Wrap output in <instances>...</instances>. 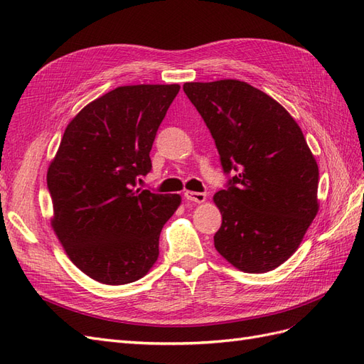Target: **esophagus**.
Returning <instances> with one entry per match:
<instances>
[{
	"label": "esophagus",
	"mask_w": 364,
	"mask_h": 364,
	"mask_svg": "<svg viewBox=\"0 0 364 364\" xmlns=\"http://www.w3.org/2000/svg\"><path fill=\"white\" fill-rule=\"evenodd\" d=\"M184 198L189 200V201H195V203H203V201H206V193H204V192L186 191L184 192Z\"/></svg>",
	"instance_id": "esophagus-1"
}]
</instances>
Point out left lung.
Instances as JSON below:
<instances>
[{"label":"left lung","mask_w":364,"mask_h":364,"mask_svg":"<svg viewBox=\"0 0 364 364\" xmlns=\"http://www.w3.org/2000/svg\"><path fill=\"white\" fill-rule=\"evenodd\" d=\"M210 130L226 188L213 195L223 223L213 245L230 264L263 274L300 246L318 212V166L289 112L245 81L186 82Z\"/></svg>","instance_id":"8db88e82"}]
</instances>
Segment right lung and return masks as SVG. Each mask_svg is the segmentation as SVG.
<instances>
[{
    "label": "right lung",
    "instance_id": "right-lung-1",
    "mask_svg": "<svg viewBox=\"0 0 364 364\" xmlns=\"http://www.w3.org/2000/svg\"><path fill=\"white\" fill-rule=\"evenodd\" d=\"M178 85L121 86L82 109L64 130L48 171L52 228L80 271L102 284L144 277L180 195L136 189Z\"/></svg>",
    "mask_w": 364,
    "mask_h": 364
}]
</instances>
